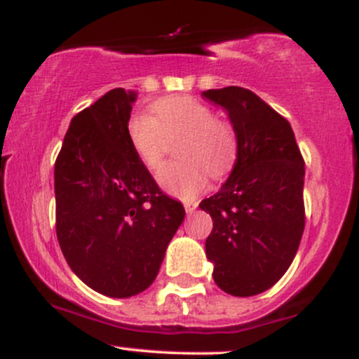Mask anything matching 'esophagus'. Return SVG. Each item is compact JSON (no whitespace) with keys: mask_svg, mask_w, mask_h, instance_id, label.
I'll return each mask as SVG.
<instances>
[{"mask_svg":"<svg viewBox=\"0 0 359 359\" xmlns=\"http://www.w3.org/2000/svg\"><path fill=\"white\" fill-rule=\"evenodd\" d=\"M184 209L187 214H192L197 209V203L196 201H187V203H184Z\"/></svg>","mask_w":359,"mask_h":359,"instance_id":"esophagus-1","label":"esophagus"}]
</instances>
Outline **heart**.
Masks as SVG:
<instances>
[{"label": "heart", "instance_id": "obj_1", "mask_svg": "<svg viewBox=\"0 0 359 359\" xmlns=\"http://www.w3.org/2000/svg\"><path fill=\"white\" fill-rule=\"evenodd\" d=\"M154 116L135 113L128 119L126 133L140 162L148 170L163 163L172 142L179 147L182 160L167 163L158 172V182L167 192L192 199L214 179L226 175L236 162L240 140L231 121L217 118L205 102L189 96L158 100L151 106Z\"/></svg>", "mask_w": 359, "mask_h": 359}]
</instances>
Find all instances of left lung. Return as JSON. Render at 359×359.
Listing matches in <instances>:
<instances>
[{"label":"left lung","mask_w":359,"mask_h":359,"mask_svg":"<svg viewBox=\"0 0 359 359\" xmlns=\"http://www.w3.org/2000/svg\"><path fill=\"white\" fill-rule=\"evenodd\" d=\"M228 111L240 148L221 191L199 204L212 217L205 255L216 285L234 297L273 287L297 253L304 226V158L290 123L250 89L204 90Z\"/></svg>","instance_id":"8db88e82"}]
</instances>
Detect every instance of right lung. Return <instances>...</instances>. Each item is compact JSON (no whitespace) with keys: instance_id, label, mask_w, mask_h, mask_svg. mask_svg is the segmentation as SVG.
Returning a JSON list of instances; mask_svg holds the SVG:
<instances>
[{"instance_id":"add662e5","label":"right lung","mask_w":359,"mask_h":359,"mask_svg":"<svg viewBox=\"0 0 359 359\" xmlns=\"http://www.w3.org/2000/svg\"><path fill=\"white\" fill-rule=\"evenodd\" d=\"M133 90L116 88L72 118L55 160V231L74 273L102 295L154 283L185 211L160 191L126 133Z\"/></svg>"}]
</instances>
